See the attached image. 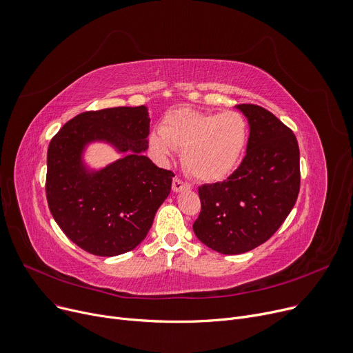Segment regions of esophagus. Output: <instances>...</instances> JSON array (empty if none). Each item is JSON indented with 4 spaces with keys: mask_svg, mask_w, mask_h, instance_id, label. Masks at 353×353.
Wrapping results in <instances>:
<instances>
[{
    "mask_svg": "<svg viewBox=\"0 0 353 353\" xmlns=\"http://www.w3.org/2000/svg\"><path fill=\"white\" fill-rule=\"evenodd\" d=\"M172 189H173V192H174V193H180V192H185V190H190V189H192V186L189 185V183L183 181L181 179L174 177V179H173Z\"/></svg>",
    "mask_w": 353,
    "mask_h": 353,
    "instance_id": "1",
    "label": "esophagus"
}]
</instances>
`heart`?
<instances>
[{
	"instance_id": "obj_1",
	"label": "heart",
	"mask_w": 353,
	"mask_h": 353,
	"mask_svg": "<svg viewBox=\"0 0 353 353\" xmlns=\"http://www.w3.org/2000/svg\"><path fill=\"white\" fill-rule=\"evenodd\" d=\"M248 122L238 111L203 112L179 108L168 112L160 131L150 135V147L161 161L183 151L188 172L202 181H219L232 174L248 144Z\"/></svg>"
}]
</instances>
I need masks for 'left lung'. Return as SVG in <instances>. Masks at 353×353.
<instances>
[{
	"label": "left lung",
	"mask_w": 353,
	"mask_h": 353,
	"mask_svg": "<svg viewBox=\"0 0 353 353\" xmlns=\"http://www.w3.org/2000/svg\"><path fill=\"white\" fill-rule=\"evenodd\" d=\"M250 124L247 156L226 180L199 188L202 210L193 231L208 248L238 255L270 239L300 190L296 135L258 105H236Z\"/></svg>",
	"instance_id": "1"
}]
</instances>
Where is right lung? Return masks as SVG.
Listing matches in <instances>:
<instances>
[{"label":"right lung","mask_w":353,"mask_h":353,"mask_svg":"<svg viewBox=\"0 0 353 353\" xmlns=\"http://www.w3.org/2000/svg\"><path fill=\"white\" fill-rule=\"evenodd\" d=\"M150 114L117 106L76 115L48 150L46 194L56 223L89 254L115 256L144 241L174 174L157 167L148 148ZM105 143L120 159L102 168L85 161L87 150Z\"/></svg>","instance_id":"obj_1"}]
</instances>
